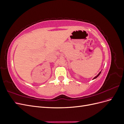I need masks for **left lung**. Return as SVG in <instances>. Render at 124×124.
Returning <instances> with one entry per match:
<instances>
[{
	"label": "left lung",
	"mask_w": 124,
	"mask_h": 124,
	"mask_svg": "<svg viewBox=\"0 0 124 124\" xmlns=\"http://www.w3.org/2000/svg\"><path fill=\"white\" fill-rule=\"evenodd\" d=\"M101 71H100V72L99 73V74H98V75H97V76H96V77H95L94 78H93V79H95V78H97V77H98V76H99V75H100V74L101 73Z\"/></svg>",
	"instance_id": "obj_1"
}]
</instances>
